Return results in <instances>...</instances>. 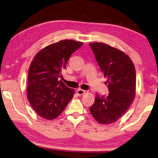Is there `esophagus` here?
Instances as JSON below:
<instances>
[{"label":"esophagus","mask_w":158,"mask_h":158,"mask_svg":"<svg viewBox=\"0 0 158 158\" xmlns=\"http://www.w3.org/2000/svg\"><path fill=\"white\" fill-rule=\"evenodd\" d=\"M85 93V91L83 90V89H77V94H78L79 96L83 95V94H84Z\"/></svg>","instance_id":"esophagus-1"}]
</instances>
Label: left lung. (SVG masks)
<instances>
[{
  "mask_svg": "<svg viewBox=\"0 0 158 158\" xmlns=\"http://www.w3.org/2000/svg\"><path fill=\"white\" fill-rule=\"evenodd\" d=\"M105 77H107L109 94H96L89 108L92 116L101 124L118 120L133 103L135 93L136 75L134 65L127 55L101 42L89 43Z\"/></svg>",
  "mask_w": 158,
  "mask_h": 158,
  "instance_id": "obj_1",
  "label": "left lung"
}]
</instances>
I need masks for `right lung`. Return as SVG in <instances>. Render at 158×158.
I'll return each mask as SVG.
<instances>
[{"label": "right lung", "mask_w": 158, "mask_h": 158, "mask_svg": "<svg viewBox=\"0 0 158 158\" xmlns=\"http://www.w3.org/2000/svg\"><path fill=\"white\" fill-rule=\"evenodd\" d=\"M81 42L65 40L46 46L33 58L29 69L27 98L34 111L45 119L57 118L73 97L75 89L59 78Z\"/></svg>", "instance_id": "add662e5"}]
</instances>
